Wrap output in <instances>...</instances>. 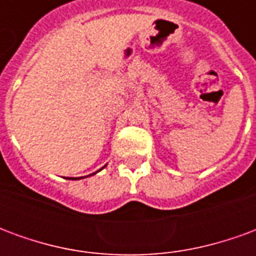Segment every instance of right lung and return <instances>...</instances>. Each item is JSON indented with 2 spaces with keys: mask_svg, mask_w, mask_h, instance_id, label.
I'll return each mask as SVG.
<instances>
[{
  "mask_svg": "<svg viewBox=\"0 0 256 256\" xmlns=\"http://www.w3.org/2000/svg\"><path fill=\"white\" fill-rule=\"evenodd\" d=\"M70 180H71V178H70ZM72 180H78V178H72Z\"/></svg>",
  "mask_w": 256,
  "mask_h": 256,
  "instance_id": "1",
  "label": "right lung"
}]
</instances>
